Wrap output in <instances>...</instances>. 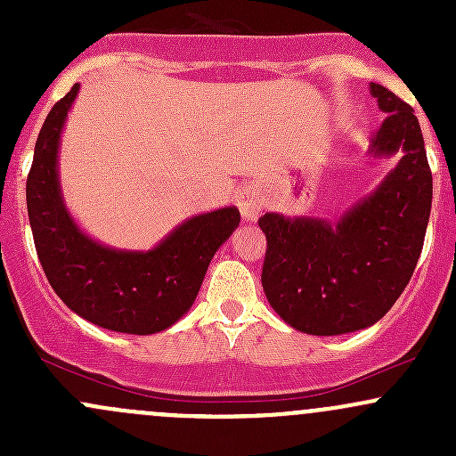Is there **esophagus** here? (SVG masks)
Returning <instances> with one entry per match:
<instances>
[{"instance_id": "34e87169", "label": "esophagus", "mask_w": 456, "mask_h": 456, "mask_svg": "<svg viewBox=\"0 0 456 456\" xmlns=\"http://www.w3.org/2000/svg\"><path fill=\"white\" fill-rule=\"evenodd\" d=\"M238 209H240L242 220L247 223H256L257 216L262 214V200L256 191L245 190L240 196H238Z\"/></svg>"}]
</instances>
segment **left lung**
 <instances>
[{"label": "left lung", "instance_id": "1", "mask_svg": "<svg viewBox=\"0 0 456 456\" xmlns=\"http://www.w3.org/2000/svg\"><path fill=\"white\" fill-rule=\"evenodd\" d=\"M384 123L370 139L375 159L397 165L338 220L265 214L262 289L296 330L342 335L369 329L397 302L419 260L432 207V174L419 121L408 103L370 84Z\"/></svg>", "mask_w": 456, "mask_h": 456}]
</instances>
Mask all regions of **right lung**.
Returning <instances> with one entry per match:
<instances>
[{
  "label": "right lung",
  "instance_id": "1",
  "mask_svg": "<svg viewBox=\"0 0 456 456\" xmlns=\"http://www.w3.org/2000/svg\"><path fill=\"white\" fill-rule=\"evenodd\" d=\"M79 84L63 96L35 142L26 205L37 256L63 305L101 329L151 335L176 324L194 305L207 266L240 223L236 207L199 214L150 251L105 247L68 211L59 183V141Z\"/></svg>",
  "mask_w": 456,
  "mask_h": 456
}]
</instances>
